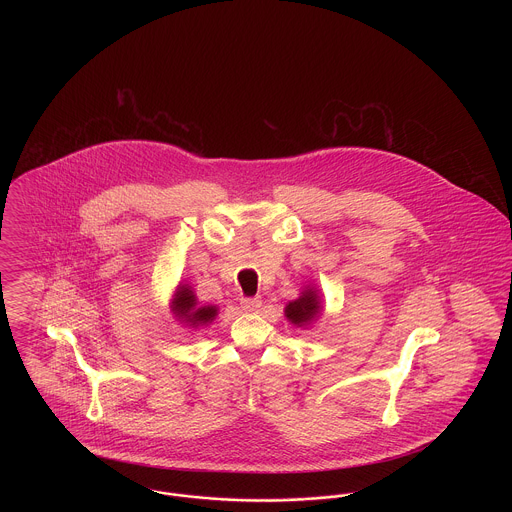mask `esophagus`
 Masks as SVG:
<instances>
[{
  "mask_svg": "<svg viewBox=\"0 0 512 512\" xmlns=\"http://www.w3.org/2000/svg\"><path fill=\"white\" fill-rule=\"evenodd\" d=\"M240 305H242L245 313H257L263 305V299L261 297H249V299H242Z\"/></svg>",
  "mask_w": 512,
  "mask_h": 512,
  "instance_id": "34e87169",
  "label": "esophagus"
}]
</instances>
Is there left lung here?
I'll use <instances>...</instances> for the list:
<instances>
[{
  "label": "left lung",
  "instance_id": "left-lung-1",
  "mask_svg": "<svg viewBox=\"0 0 512 512\" xmlns=\"http://www.w3.org/2000/svg\"><path fill=\"white\" fill-rule=\"evenodd\" d=\"M322 313V295L315 284H305L297 299L290 301L284 309V317L295 328H309Z\"/></svg>",
  "mask_w": 512,
  "mask_h": 512
}]
</instances>
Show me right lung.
I'll return each instance as SVG.
<instances>
[{
  "mask_svg": "<svg viewBox=\"0 0 512 512\" xmlns=\"http://www.w3.org/2000/svg\"><path fill=\"white\" fill-rule=\"evenodd\" d=\"M171 313L172 317L176 318L182 326L195 332L199 328L209 326L217 318L219 307L217 305H199L194 288L190 284L180 282L172 293Z\"/></svg>",
  "mask_w": 512,
  "mask_h": 512,
  "instance_id": "add662e5",
  "label": "right lung"
}]
</instances>
